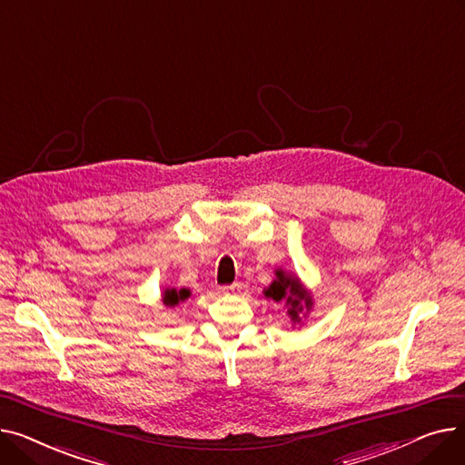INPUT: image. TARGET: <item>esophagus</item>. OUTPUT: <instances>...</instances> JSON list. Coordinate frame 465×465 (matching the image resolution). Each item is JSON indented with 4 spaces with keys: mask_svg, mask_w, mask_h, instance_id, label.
<instances>
[{
    "mask_svg": "<svg viewBox=\"0 0 465 465\" xmlns=\"http://www.w3.org/2000/svg\"><path fill=\"white\" fill-rule=\"evenodd\" d=\"M220 290H223L224 294H239V292H241V284H239V282H233V284L223 286Z\"/></svg>",
    "mask_w": 465,
    "mask_h": 465,
    "instance_id": "obj_1",
    "label": "esophagus"
}]
</instances>
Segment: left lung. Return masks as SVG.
<instances>
[{
  "mask_svg": "<svg viewBox=\"0 0 465 465\" xmlns=\"http://www.w3.org/2000/svg\"><path fill=\"white\" fill-rule=\"evenodd\" d=\"M263 294L277 303H284V307H288V316L294 324H300L312 309V296L296 275L286 273L284 270L275 272L273 282L263 290Z\"/></svg>",
  "mask_w": 465,
  "mask_h": 465,
  "instance_id": "8db88e82",
  "label": "left lung"
}]
</instances>
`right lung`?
I'll list each match as a JSON object with an SVG mask.
<instances>
[{"instance_id": "obj_1", "label": "right lung", "mask_w": 465, "mask_h": 465, "mask_svg": "<svg viewBox=\"0 0 465 465\" xmlns=\"http://www.w3.org/2000/svg\"><path fill=\"white\" fill-rule=\"evenodd\" d=\"M188 298H190V290L188 288H181V290H177V288H165L162 292V302L167 307H175V305H179V302H184Z\"/></svg>"}]
</instances>
